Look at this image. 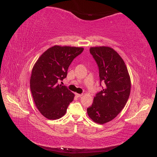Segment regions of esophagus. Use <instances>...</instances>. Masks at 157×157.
<instances>
[{
    "label": "esophagus",
    "instance_id": "1",
    "mask_svg": "<svg viewBox=\"0 0 157 157\" xmlns=\"http://www.w3.org/2000/svg\"><path fill=\"white\" fill-rule=\"evenodd\" d=\"M75 95H76V96H77L78 98H80V97H82V96L83 95V94H77V93H75Z\"/></svg>",
    "mask_w": 157,
    "mask_h": 157
}]
</instances>
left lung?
Masks as SVG:
<instances>
[{"label": "left lung", "instance_id": "1", "mask_svg": "<svg viewBox=\"0 0 157 157\" xmlns=\"http://www.w3.org/2000/svg\"><path fill=\"white\" fill-rule=\"evenodd\" d=\"M90 52L98 63L100 85L103 82L104 87L96 94L87 112L94 122L102 124L117 117L125 106L131 92V78L123 59L112 48L91 47Z\"/></svg>", "mask_w": 157, "mask_h": 157}]
</instances>
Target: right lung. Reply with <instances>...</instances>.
I'll return each instance as SVG.
<instances>
[{
  "label": "right lung",
  "mask_w": 157,
  "mask_h": 157,
  "mask_svg": "<svg viewBox=\"0 0 157 157\" xmlns=\"http://www.w3.org/2000/svg\"><path fill=\"white\" fill-rule=\"evenodd\" d=\"M83 48L56 45L40 56L32 70L30 90L37 109L48 119L66 114L74 94L59 82L66 78L71 62Z\"/></svg>",
  "instance_id": "add662e5"
}]
</instances>
